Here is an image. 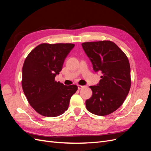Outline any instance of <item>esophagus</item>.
Returning <instances> with one entry per match:
<instances>
[{
  "mask_svg": "<svg viewBox=\"0 0 151 151\" xmlns=\"http://www.w3.org/2000/svg\"><path fill=\"white\" fill-rule=\"evenodd\" d=\"M77 87H78L79 89H81L82 88H84V86H81V85H77Z\"/></svg>",
  "mask_w": 151,
  "mask_h": 151,
  "instance_id": "esophagus-1",
  "label": "esophagus"
}]
</instances>
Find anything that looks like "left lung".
I'll return each mask as SVG.
<instances>
[{
  "mask_svg": "<svg viewBox=\"0 0 151 151\" xmlns=\"http://www.w3.org/2000/svg\"><path fill=\"white\" fill-rule=\"evenodd\" d=\"M92 62L93 70L100 71L101 79L89 88L92 96L86 101L88 110L99 116L116 111L124 102L131 86L130 67L126 55L111 41L82 43Z\"/></svg>",
  "mask_w": 151,
  "mask_h": 151,
  "instance_id": "left-lung-1",
  "label": "left lung"
}]
</instances>
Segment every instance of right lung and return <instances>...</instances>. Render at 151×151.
I'll return each instance as SVG.
<instances>
[{
	"instance_id": "add662e5",
	"label": "right lung",
	"mask_w": 151,
	"mask_h": 151,
	"mask_svg": "<svg viewBox=\"0 0 151 151\" xmlns=\"http://www.w3.org/2000/svg\"><path fill=\"white\" fill-rule=\"evenodd\" d=\"M72 43H42L26 58L22 66V87L29 104L40 115L55 117L68 109L76 85L65 86L55 81L62 69Z\"/></svg>"
}]
</instances>
